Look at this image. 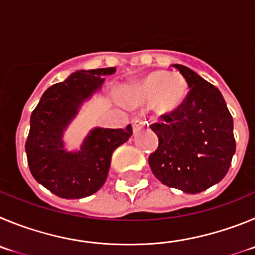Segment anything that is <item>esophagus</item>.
Here are the masks:
<instances>
[{"label": "esophagus", "instance_id": "34e87169", "mask_svg": "<svg viewBox=\"0 0 255 255\" xmlns=\"http://www.w3.org/2000/svg\"><path fill=\"white\" fill-rule=\"evenodd\" d=\"M132 127L134 132H138V130H141L142 128H147L148 123L142 118H134L132 121Z\"/></svg>", "mask_w": 255, "mask_h": 255}]
</instances>
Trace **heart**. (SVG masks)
Returning <instances> with one entry per match:
<instances>
[{"label": "heart", "mask_w": 255, "mask_h": 255, "mask_svg": "<svg viewBox=\"0 0 255 255\" xmlns=\"http://www.w3.org/2000/svg\"><path fill=\"white\" fill-rule=\"evenodd\" d=\"M187 90V81L180 73L157 71L127 86L125 100L132 105L152 103L156 112L173 113L185 100Z\"/></svg>", "instance_id": "b5f03b06"}]
</instances>
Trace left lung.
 I'll list each match as a JSON object with an SVG mask.
<instances>
[{"mask_svg":"<svg viewBox=\"0 0 255 255\" xmlns=\"http://www.w3.org/2000/svg\"><path fill=\"white\" fill-rule=\"evenodd\" d=\"M173 66L189 91L180 108L151 125L159 147L148 164L162 184L196 194L221 182L229 171L236 148L234 122L216 86L185 66Z\"/></svg>","mask_w":255,"mask_h":255,"instance_id":"1","label":"left lung"}]
</instances>
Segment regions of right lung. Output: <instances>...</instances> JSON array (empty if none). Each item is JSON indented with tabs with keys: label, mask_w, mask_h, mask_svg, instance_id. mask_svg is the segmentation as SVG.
<instances>
[{
	"label": "right lung",
	"mask_w": 255,
	"mask_h": 255,
	"mask_svg": "<svg viewBox=\"0 0 255 255\" xmlns=\"http://www.w3.org/2000/svg\"><path fill=\"white\" fill-rule=\"evenodd\" d=\"M116 67L81 70L45 90L30 117L25 143L27 164L38 183L61 198H84L107 180L114 150L132 136V126L90 130L79 151L65 150L63 132L85 100L104 84Z\"/></svg>",
	"instance_id": "obj_1"
}]
</instances>
